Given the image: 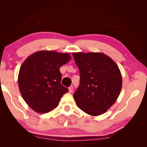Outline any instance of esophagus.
I'll use <instances>...</instances> for the list:
<instances>
[{
  "label": "esophagus",
  "instance_id": "obj_1",
  "mask_svg": "<svg viewBox=\"0 0 147 147\" xmlns=\"http://www.w3.org/2000/svg\"><path fill=\"white\" fill-rule=\"evenodd\" d=\"M73 86H70L69 88V93H71L72 92H73Z\"/></svg>",
  "mask_w": 147,
  "mask_h": 147
}]
</instances>
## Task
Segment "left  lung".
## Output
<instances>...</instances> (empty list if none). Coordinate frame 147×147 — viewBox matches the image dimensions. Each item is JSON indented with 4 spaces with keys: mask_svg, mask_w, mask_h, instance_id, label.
Listing matches in <instances>:
<instances>
[{
    "mask_svg": "<svg viewBox=\"0 0 147 147\" xmlns=\"http://www.w3.org/2000/svg\"><path fill=\"white\" fill-rule=\"evenodd\" d=\"M73 56L80 76L73 94L76 105L90 115H102L121 93L123 82L117 65L103 53H73Z\"/></svg>",
    "mask_w": 147,
    "mask_h": 147,
    "instance_id": "1",
    "label": "left lung"
}]
</instances>
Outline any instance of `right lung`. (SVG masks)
I'll return each mask as SVG.
<instances>
[{
  "label": "right lung",
  "mask_w": 147,
  "mask_h": 147,
  "mask_svg": "<svg viewBox=\"0 0 147 147\" xmlns=\"http://www.w3.org/2000/svg\"><path fill=\"white\" fill-rule=\"evenodd\" d=\"M68 53L40 51L26 59L18 76L19 91L30 108L39 113H46L58 106L62 96L68 92L61 85L59 68L67 63Z\"/></svg>",
  "instance_id": "add662e5"
}]
</instances>
